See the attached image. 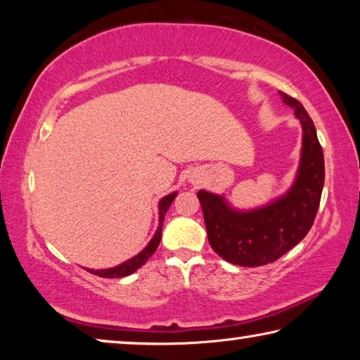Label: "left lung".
<instances>
[{
  "instance_id": "left-lung-1",
  "label": "left lung",
  "mask_w": 360,
  "mask_h": 360,
  "mask_svg": "<svg viewBox=\"0 0 360 360\" xmlns=\"http://www.w3.org/2000/svg\"><path fill=\"white\" fill-rule=\"evenodd\" d=\"M300 120L302 155L292 187L283 197L257 210L236 211L222 195L200 191L211 248L230 264L260 266L271 264L298 245L311 229L324 187V154L311 117L302 103L279 92Z\"/></svg>"
}]
</instances>
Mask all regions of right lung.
Wrapping results in <instances>:
<instances>
[{
    "label": "right lung",
    "mask_w": 360,
    "mask_h": 360,
    "mask_svg": "<svg viewBox=\"0 0 360 360\" xmlns=\"http://www.w3.org/2000/svg\"><path fill=\"white\" fill-rule=\"evenodd\" d=\"M174 197H176V192L167 195V197H163L160 200V203H158V227L155 230L154 236H152V240L149 241V245L146 246L141 252L135 255V257H131L130 260L124 262V264L114 266V268H106V270H89V271L94 273V275H96V276H101V278H124V276L131 275L133 271H136L139 266H143L146 262H148L150 255L155 252V249L158 248V245H160L163 219H165L167 211H168L169 206H172Z\"/></svg>",
    "instance_id": "obj_1"
}]
</instances>
